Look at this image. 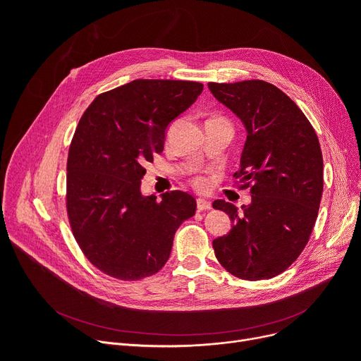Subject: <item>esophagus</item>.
Listing matches in <instances>:
<instances>
[{
	"label": "esophagus",
	"mask_w": 361,
	"mask_h": 361,
	"mask_svg": "<svg viewBox=\"0 0 361 361\" xmlns=\"http://www.w3.org/2000/svg\"><path fill=\"white\" fill-rule=\"evenodd\" d=\"M196 203H197V211H206V209H211V207H212V203L209 200L202 199V197H199L196 200Z\"/></svg>",
	"instance_id": "1"
}]
</instances>
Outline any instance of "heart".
I'll return each mask as SVG.
<instances>
[{
  "mask_svg": "<svg viewBox=\"0 0 361 361\" xmlns=\"http://www.w3.org/2000/svg\"><path fill=\"white\" fill-rule=\"evenodd\" d=\"M195 185L197 188H200V190H204V188L207 187V181L204 178H202V177H197V178H195Z\"/></svg>",
  "mask_w": 361,
  "mask_h": 361,
  "instance_id": "heart-1",
  "label": "heart"
}]
</instances>
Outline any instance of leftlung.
Wrapping results in <instances>:
<instances>
[{
    "instance_id": "left-lung-1",
    "label": "left lung",
    "mask_w": 361,
    "mask_h": 361,
    "mask_svg": "<svg viewBox=\"0 0 361 361\" xmlns=\"http://www.w3.org/2000/svg\"><path fill=\"white\" fill-rule=\"evenodd\" d=\"M247 131L234 174L250 188L252 203L215 200L231 231L214 240L215 256L237 278L269 279L300 256L310 238L324 192V159L316 131L302 111L263 80L207 83Z\"/></svg>"
}]
</instances>
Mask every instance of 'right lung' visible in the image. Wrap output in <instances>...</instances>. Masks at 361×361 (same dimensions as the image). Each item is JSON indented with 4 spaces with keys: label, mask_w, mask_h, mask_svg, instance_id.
Segmentation results:
<instances>
[{
    "label": "right lung",
    "mask_w": 361,
    "mask_h": 361,
    "mask_svg": "<svg viewBox=\"0 0 361 361\" xmlns=\"http://www.w3.org/2000/svg\"><path fill=\"white\" fill-rule=\"evenodd\" d=\"M203 85L137 79L101 93L73 136L67 159V214L94 268L121 281L162 269L178 226L196 212L180 190L161 202L143 196L145 165L164 150L169 123L192 106Z\"/></svg>",
    "instance_id": "add662e5"
}]
</instances>
